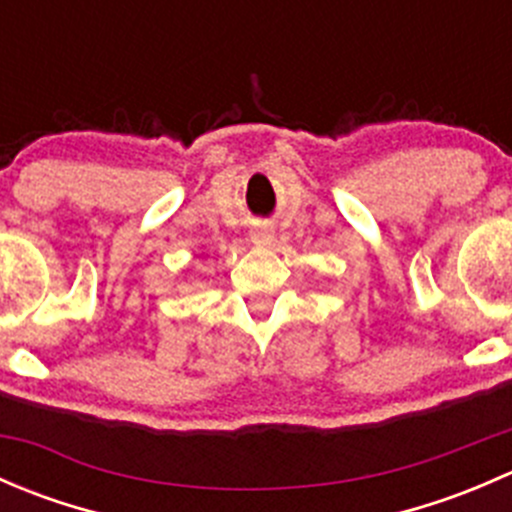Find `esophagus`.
Listing matches in <instances>:
<instances>
[{"instance_id": "obj_1", "label": "esophagus", "mask_w": 512, "mask_h": 512, "mask_svg": "<svg viewBox=\"0 0 512 512\" xmlns=\"http://www.w3.org/2000/svg\"><path fill=\"white\" fill-rule=\"evenodd\" d=\"M250 240L255 247H270L272 240H275V230L270 225H257L255 230L250 232Z\"/></svg>"}]
</instances>
